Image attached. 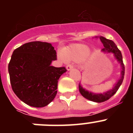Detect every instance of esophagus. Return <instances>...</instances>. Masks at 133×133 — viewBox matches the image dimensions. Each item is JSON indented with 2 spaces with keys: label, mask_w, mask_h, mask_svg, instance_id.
Masks as SVG:
<instances>
[{
  "label": "esophagus",
  "mask_w": 133,
  "mask_h": 133,
  "mask_svg": "<svg viewBox=\"0 0 133 133\" xmlns=\"http://www.w3.org/2000/svg\"><path fill=\"white\" fill-rule=\"evenodd\" d=\"M66 68V70L69 71V70H70L72 69H73V66H72V64H68Z\"/></svg>",
  "instance_id": "esophagus-1"
}]
</instances>
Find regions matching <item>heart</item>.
<instances>
[{
    "label": "heart",
    "instance_id": "b5f03b06",
    "mask_svg": "<svg viewBox=\"0 0 133 133\" xmlns=\"http://www.w3.org/2000/svg\"><path fill=\"white\" fill-rule=\"evenodd\" d=\"M89 52V48L84 44H75L63 48L59 57L63 61H79L87 56Z\"/></svg>",
    "mask_w": 133,
    "mask_h": 133
}]
</instances>
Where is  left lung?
<instances>
[{"label": "left lung", "mask_w": 133, "mask_h": 133, "mask_svg": "<svg viewBox=\"0 0 133 133\" xmlns=\"http://www.w3.org/2000/svg\"><path fill=\"white\" fill-rule=\"evenodd\" d=\"M97 38H98V37H97ZM98 38H100L101 41L103 44V46H104V48L102 49V52H111V53L113 54L115 59L117 60V62L121 65V77H120L118 81L115 83L112 89H110L109 90L103 92V93H94L92 92H90L89 90H86L84 88H83L81 83H79L78 89H79V91L82 96L85 98L89 100V101H91L96 102V103H102V102L106 101L110 97H112L117 92L118 89H119L120 86L121 85L124 76V65L123 64L121 52L117 48V45L115 44L113 41L107 39L106 38H104L103 36H99Z\"/></svg>", "instance_id": "8db88e82"}]
</instances>
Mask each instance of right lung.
I'll use <instances>...</instances> for the list:
<instances>
[{
	"label": "right lung",
	"instance_id": "add662e5",
	"mask_svg": "<svg viewBox=\"0 0 133 133\" xmlns=\"http://www.w3.org/2000/svg\"><path fill=\"white\" fill-rule=\"evenodd\" d=\"M56 52L50 43L34 41L24 44L12 52L9 64L12 89L25 104L44 107L57 93L60 77L64 67L51 66Z\"/></svg>",
	"mask_w": 133,
	"mask_h": 133
}]
</instances>
